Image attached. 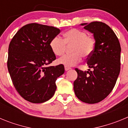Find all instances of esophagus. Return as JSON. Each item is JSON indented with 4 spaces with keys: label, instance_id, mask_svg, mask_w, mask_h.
I'll return each mask as SVG.
<instances>
[{
    "label": "esophagus",
    "instance_id": "obj_1",
    "mask_svg": "<svg viewBox=\"0 0 128 128\" xmlns=\"http://www.w3.org/2000/svg\"><path fill=\"white\" fill-rule=\"evenodd\" d=\"M71 69V68L70 66H65V70H68Z\"/></svg>",
    "mask_w": 128,
    "mask_h": 128
}]
</instances>
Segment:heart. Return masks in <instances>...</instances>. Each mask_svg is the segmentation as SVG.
Instances as JSON below:
<instances>
[{
	"label": "heart",
	"mask_w": 128,
	"mask_h": 128,
	"mask_svg": "<svg viewBox=\"0 0 128 128\" xmlns=\"http://www.w3.org/2000/svg\"><path fill=\"white\" fill-rule=\"evenodd\" d=\"M50 47L56 56H62L65 53L66 46L70 47V52L60 58L58 62L65 66H74L81 61L82 56L88 58L94 50L96 40L94 38L87 35L84 30L71 29L63 34V39L55 36L50 40Z\"/></svg>",
	"instance_id": "b5f03b06"
}]
</instances>
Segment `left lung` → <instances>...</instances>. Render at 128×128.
<instances>
[{
	"mask_svg": "<svg viewBox=\"0 0 128 128\" xmlns=\"http://www.w3.org/2000/svg\"><path fill=\"white\" fill-rule=\"evenodd\" d=\"M84 28L94 34L96 46L87 65L93 70H75L78 78L74 82L77 98L82 102L94 104L100 102L110 94L120 70V45L114 30L106 24L92 22L82 24Z\"/></svg>",
	"mask_w": 128,
	"mask_h": 128,
	"instance_id": "1",
	"label": "left lung"
}]
</instances>
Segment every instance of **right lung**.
I'll list each match as a JSON object with an SVG mask.
<instances>
[{"label":"right lung","mask_w":128,"mask_h":128,"mask_svg":"<svg viewBox=\"0 0 128 128\" xmlns=\"http://www.w3.org/2000/svg\"><path fill=\"white\" fill-rule=\"evenodd\" d=\"M60 32L52 26L31 23L20 28L10 42L9 73L16 90L28 101L42 103L55 93L56 81L65 68L62 64L48 66L56 58L49 44Z\"/></svg>","instance_id":"add662e5"}]
</instances>
